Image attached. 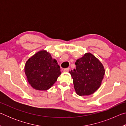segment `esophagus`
Returning <instances> with one entry per match:
<instances>
[{
	"mask_svg": "<svg viewBox=\"0 0 126 126\" xmlns=\"http://www.w3.org/2000/svg\"><path fill=\"white\" fill-rule=\"evenodd\" d=\"M69 68H65V69H63V72H69Z\"/></svg>",
	"mask_w": 126,
	"mask_h": 126,
	"instance_id": "obj_1",
	"label": "esophagus"
}]
</instances>
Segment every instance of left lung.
I'll list each match as a JSON object with an SVG mask.
<instances>
[{"label":"left lung","mask_w":126,"mask_h":126,"mask_svg":"<svg viewBox=\"0 0 126 126\" xmlns=\"http://www.w3.org/2000/svg\"><path fill=\"white\" fill-rule=\"evenodd\" d=\"M76 69L69 72L74 89L80 96L89 95L101 86L105 71L103 64L94 55L87 53L76 61Z\"/></svg>","instance_id":"1"}]
</instances>
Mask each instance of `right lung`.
Returning a JSON list of instances; mask_svg holds the SVG:
<instances>
[{"label": "right lung", "instance_id": "obj_1", "mask_svg": "<svg viewBox=\"0 0 126 126\" xmlns=\"http://www.w3.org/2000/svg\"><path fill=\"white\" fill-rule=\"evenodd\" d=\"M25 74L34 89L46 91L51 88L61 74L57 61L47 50H40L27 61Z\"/></svg>", "mask_w": 126, "mask_h": 126}]
</instances>
